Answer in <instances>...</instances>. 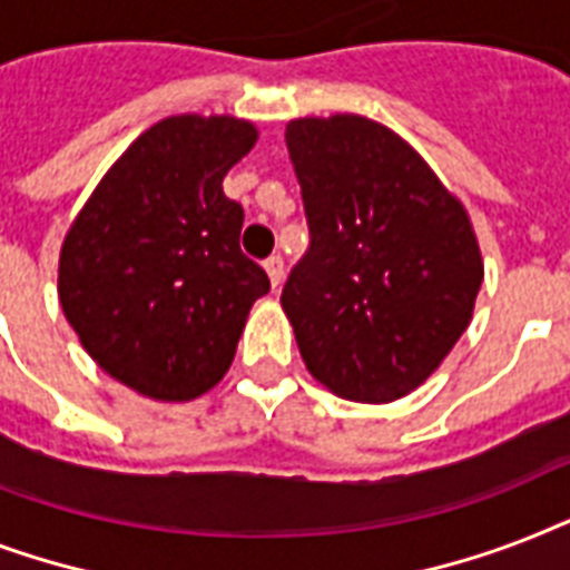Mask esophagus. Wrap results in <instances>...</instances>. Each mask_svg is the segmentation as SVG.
<instances>
[{"label":"esophagus","mask_w":570,"mask_h":570,"mask_svg":"<svg viewBox=\"0 0 570 570\" xmlns=\"http://www.w3.org/2000/svg\"><path fill=\"white\" fill-rule=\"evenodd\" d=\"M263 266H266V275H268V281H272V286L277 289V286H281V281H284V257H281V254H272V257H268Z\"/></svg>","instance_id":"obj_1"}]
</instances>
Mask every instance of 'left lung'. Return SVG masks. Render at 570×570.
<instances>
[{
	"instance_id": "obj_1",
	"label": "left lung",
	"mask_w": 570,
	"mask_h": 570,
	"mask_svg": "<svg viewBox=\"0 0 570 570\" xmlns=\"http://www.w3.org/2000/svg\"><path fill=\"white\" fill-rule=\"evenodd\" d=\"M286 147L311 248L281 307L304 366L352 402L407 396L473 320L485 266L468 209L405 138L364 115L289 120Z\"/></svg>"
}]
</instances>
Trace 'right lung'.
Returning a JSON list of instances; mask_svg holds the SVG:
<instances>
[{
	"label": "right lung",
	"mask_w": 570,
	"mask_h": 570,
	"mask_svg": "<svg viewBox=\"0 0 570 570\" xmlns=\"http://www.w3.org/2000/svg\"><path fill=\"white\" fill-rule=\"evenodd\" d=\"M233 115H174L120 154L70 224L58 302L102 373L156 402H189L230 370L266 272L242 254L224 195L257 145Z\"/></svg>",
	"instance_id": "add662e5"
}]
</instances>
